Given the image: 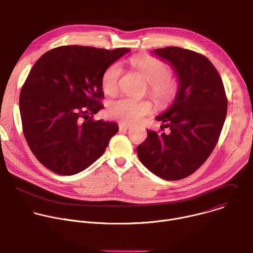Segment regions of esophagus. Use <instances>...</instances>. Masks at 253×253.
<instances>
[{
	"label": "esophagus",
	"instance_id": "obj_1",
	"mask_svg": "<svg viewBox=\"0 0 253 253\" xmlns=\"http://www.w3.org/2000/svg\"><path fill=\"white\" fill-rule=\"evenodd\" d=\"M129 128H130V126L127 125V124H124V123H120V124H119V130H120L121 132H126Z\"/></svg>",
	"mask_w": 253,
	"mask_h": 253
}]
</instances>
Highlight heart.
<instances>
[{
	"label": "heart",
	"mask_w": 253,
	"mask_h": 253,
	"mask_svg": "<svg viewBox=\"0 0 253 253\" xmlns=\"http://www.w3.org/2000/svg\"><path fill=\"white\" fill-rule=\"evenodd\" d=\"M131 63L149 83L148 94L158 107H167L175 100L179 85L175 79L170 77L171 68L167 63L149 55L134 57L131 59ZM122 73L123 68L118 62L113 63L105 70L101 85L106 94L112 95L117 92ZM151 112L152 105L148 101L119 98L108 105L109 116L124 124L136 123Z\"/></svg>",
	"instance_id": "obj_1"
}]
</instances>
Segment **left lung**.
Returning <instances> with one entry per match:
<instances>
[{
	"label": "left lung",
	"mask_w": 253,
	"mask_h": 253,
	"mask_svg": "<svg viewBox=\"0 0 253 253\" xmlns=\"http://www.w3.org/2000/svg\"><path fill=\"white\" fill-rule=\"evenodd\" d=\"M153 53L173 67L179 91L169 109L156 117L165 123L161 130L165 127L169 132L147 130L137 154L158 177L179 180L194 173L215 148L227 113V98L219 73L205 56L179 47Z\"/></svg>",
	"instance_id": "8db88e82"
}]
</instances>
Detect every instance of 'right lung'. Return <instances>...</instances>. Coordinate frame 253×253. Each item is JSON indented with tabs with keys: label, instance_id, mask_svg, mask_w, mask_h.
I'll return each mask as SVG.
<instances>
[{
	"label": "right lung",
	"instance_id": "add662e5",
	"mask_svg": "<svg viewBox=\"0 0 253 253\" xmlns=\"http://www.w3.org/2000/svg\"><path fill=\"white\" fill-rule=\"evenodd\" d=\"M129 51L61 46L32 67L20 93V113L28 145L46 168L74 175L102 156L119 130L114 122L93 119L104 108L102 76Z\"/></svg>",
	"mask_w": 253,
	"mask_h": 253
}]
</instances>
